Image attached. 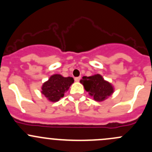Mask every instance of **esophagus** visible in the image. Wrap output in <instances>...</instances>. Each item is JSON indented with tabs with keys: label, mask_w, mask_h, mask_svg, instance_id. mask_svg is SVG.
Instances as JSON below:
<instances>
[{
	"label": "esophagus",
	"mask_w": 152,
	"mask_h": 152,
	"mask_svg": "<svg viewBox=\"0 0 152 152\" xmlns=\"http://www.w3.org/2000/svg\"><path fill=\"white\" fill-rule=\"evenodd\" d=\"M80 78L81 77H77L75 78V80L76 82H79V81L80 80Z\"/></svg>",
	"instance_id": "esophagus-1"
}]
</instances>
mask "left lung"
Masks as SVG:
<instances>
[{"mask_svg": "<svg viewBox=\"0 0 152 152\" xmlns=\"http://www.w3.org/2000/svg\"><path fill=\"white\" fill-rule=\"evenodd\" d=\"M86 91L96 101H102L107 99L113 92V88L110 83L104 80L100 75L91 77H83L80 80Z\"/></svg>", "mask_w": 152, "mask_h": 152, "instance_id": "1", "label": "left lung"}]
</instances>
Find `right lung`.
<instances>
[{"label":"right lung","mask_w":152,"mask_h":152,"mask_svg":"<svg viewBox=\"0 0 152 152\" xmlns=\"http://www.w3.org/2000/svg\"><path fill=\"white\" fill-rule=\"evenodd\" d=\"M74 83L71 77H64L60 75H54L50 77L42 87V93L50 101L57 102L64 96V93Z\"/></svg>","instance_id":"1"}]
</instances>
